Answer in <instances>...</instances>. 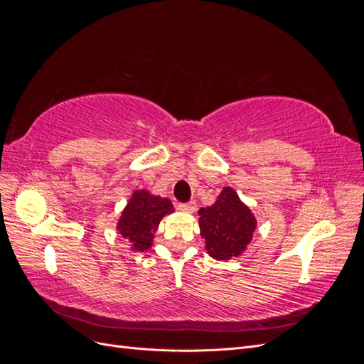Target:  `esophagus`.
Instances as JSON below:
<instances>
[{
	"instance_id": "esophagus-1",
	"label": "esophagus",
	"mask_w": 364,
	"mask_h": 364,
	"mask_svg": "<svg viewBox=\"0 0 364 364\" xmlns=\"http://www.w3.org/2000/svg\"><path fill=\"white\" fill-rule=\"evenodd\" d=\"M178 209L181 213H186V214H191L196 211V202H188V203H179Z\"/></svg>"
}]
</instances>
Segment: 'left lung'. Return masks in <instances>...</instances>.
Wrapping results in <instances>:
<instances>
[{"instance_id":"8db88e82","label":"left lung","mask_w":364,"mask_h":364,"mask_svg":"<svg viewBox=\"0 0 364 364\" xmlns=\"http://www.w3.org/2000/svg\"><path fill=\"white\" fill-rule=\"evenodd\" d=\"M200 235L214 259L240 257L252 241L257 218L230 186H225L214 205L199 209Z\"/></svg>"}]
</instances>
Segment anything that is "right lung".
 Returning <instances> with one entry per match:
<instances>
[{
    "label": "right lung",
    "mask_w": 364,
    "mask_h": 364,
    "mask_svg": "<svg viewBox=\"0 0 364 364\" xmlns=\"http://www.w3.org/2000/svg\"><path fill=\"white\" fill-rule=\"evenodd\" d=\"M173 211V203L167 197L153 196L147 190H136L121 213L117 230L121 237L129 240L130 250L144 252L150 249L162 217Z\"/></svg>",
    "instance_id": "1"
}]
</instances>
